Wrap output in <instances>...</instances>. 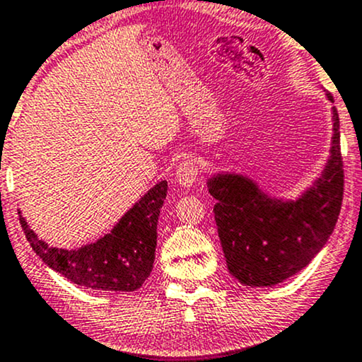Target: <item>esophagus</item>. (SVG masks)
<instances>
[{"instance_id": "esophagus-1", "label": "esophagus", "mask_w": 362, "mask_h": 362, "mask_svg": "<svg viewBox=\"0 0 362 362\" xmlns=\"http://www.w3.org/2000/svg\"><path fill=\"white\" fill-rule=\"evenodd\" d=\"M198 173H200V169H198L197 162L185 160L176 168L174 180H176L177 186H181V188H192L198 180Z\"/></svg>"}]
</instances>
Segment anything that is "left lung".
Instances as JSON below:
<instances>
[{
  "instance_id": "8db88e82",
  "label": "left lung",
  "mask_w": 362,
  "mask_h": 362,
  "mask_svg": "<svg viewBox=\"0 0 362 362\" xmlns=\"http://www.w3.org/2000/svg\"><path fill=\"white\" fill-rule=\"evenodd\" d=\"M328 100L334 103L330 93ZM330 157L318 177L298 198L263 192L245 174L217 173L206 186L217 200L215 224L227 269L251 287L284 282L322 251L334 233L344 197L339 112L332 107Z\"/></svg>"
}]
</instances>
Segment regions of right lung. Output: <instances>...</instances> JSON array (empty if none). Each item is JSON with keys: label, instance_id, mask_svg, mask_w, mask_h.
<instances>
[{"label": "right lung", "instance_id": "obj_1", "mask_svg": "<svg viewBox=\"0 0 362 362\" xmlns=\"http://www.w3.org/2000/svg\"><path fill=\"white\" fill-rule=\"evenodd\" d=\"M165 194L168 181L164 180L150 188L117 221L111 233L73 250L44 243L22 215L20 224L37 257L70 282L92 291L132 292L140 289L153 269L157 222Z\"/></svg>", "mask_w": 362, "mask_h": 362}]
</instances>
